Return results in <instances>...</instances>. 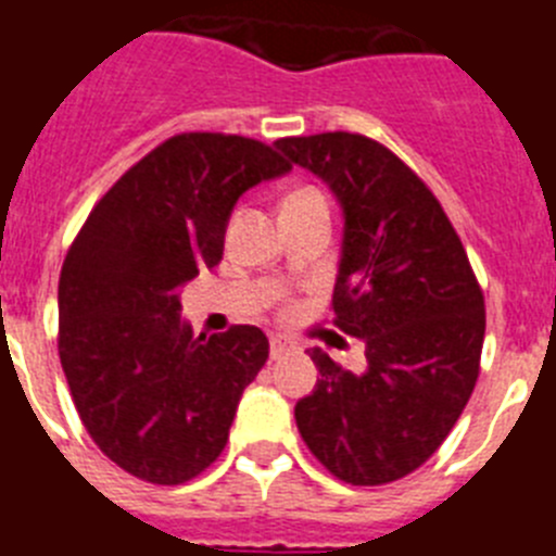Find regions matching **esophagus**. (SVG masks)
Masks as SVG:
<instances>
[{
    "mask_svg": "<svg viewBox=\"0 0 556 556\" xmlns=\"http://www.w3.org/2000/svg\"><path fill=\"white\" fill-rule=\"evenodd\" d=\"M293 350V344L291 341H288V338H282V336H271V358L274 361H279L282 358V355H288V352Z\"/></svg>",
    "mask_w": 556,
    "mask_h": 556,
    "instance_id": "34e87169",
    "label": "esophagus"
}]
</instances>
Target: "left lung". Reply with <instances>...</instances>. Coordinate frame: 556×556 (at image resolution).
<instances>
[{"label": "left lung", "instance_id": "1", "mask_svg": "<svg viewBox=\"0 0 556 556\" xmlns=\"http://www.w3.org/2000/svg\"><path fill=\"white\" fill-rule=\"evenodd\" d=\"M344 215L332 311L361 338L366 369L313 346L318 380L296 403L313 456L346 484H389L437 453L479 378L484 296L433 192L389 148L361 134L279 139Z\"/></svg>", "mask_w": 556, "mask_h": 556}]
</instances>
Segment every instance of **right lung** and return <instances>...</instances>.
<instances>
[{
    "label": "right lung",
    "instance_id": "1",
    "mask_svg": "<svg viewBox=\"0 0 556 556\" xmlns=\"http://www.w3.org/2000/svg\"><path fill=\"white\" fill-rule=\"evenodd\" d=\"M288 170L257 139L178 134L100 198L66 254V383L94 445L137 479L185 484L226 447L268 338L251 325L195 338L178 291L220 263L238 198Z\"/></svg>",
    "mask_w": 556,
    "mask_h": 556
}]
</instances>
